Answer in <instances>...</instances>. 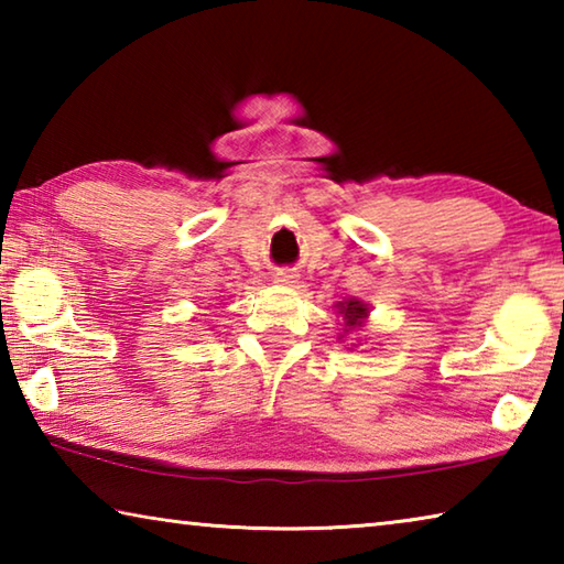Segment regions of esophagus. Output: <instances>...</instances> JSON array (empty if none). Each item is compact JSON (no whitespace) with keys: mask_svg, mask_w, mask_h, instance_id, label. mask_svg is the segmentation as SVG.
Segmentation results:
<instances>
[{"mask_svg":"<svg viewBox=\"0 0 564 564\" xmlns=\"http://www.w3.org/2000/svg\"><path fill=\"white\" fill-rule=\"evenodd\" d=\"M273 281L281 283V285H293V283H299V273L291 271V269H281L279 273L273 275Z\"/></svg>","mask_w":564,"mask_h":564,"instance_id":"1","label":"esophagus"}]
</instances>
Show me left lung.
<instances>
[{"mask_svg":"<svg viewBox=\"0 0 564 564\" xmlns=\"http://www.w3.org/2000/svg\"><path fill=\"white\" fill-rule=\"evenodd\" d=\"M338 313H343V318H346V326H360V321L368 316V308L362 305L360 301H346V303H338Z\"/></svg>","mask_w":564,"mask_h":564,"instance_id":"obj_1","label":"left lung"}]
</instances>
